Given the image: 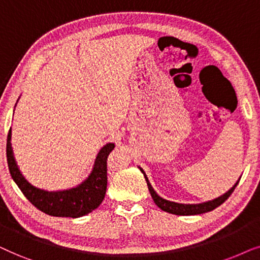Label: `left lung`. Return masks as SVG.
<instances>
[{
  "instance_id": "obj_1",
  "label": "left lung",
  "mask_w": 260,
  "mask_h": 260,
  "mask_svg": "<svg viewBox=\"0 0 260 260\" xmlns=\"http://www.w3.org/2000/svg\"><path fill=\"white\" fill-rule=\"evenodd\" d=\"M140 171L144 174V177H145V179H146L148 190H150V193H151L152 199H153L155 205H157L161 210H164V212L175 214V215H197V214H203V213L210 212V210L217 208V207L222 205L224 201H226L228 197L231 196V193L234 191L235 186L238 185L239 181H240V178H239V181L235 183V184L232 186V188L228 190L226 193H223V195L217 197V199L208 201V202L197 203V205H184V203H177V202H172V201H168V200L162 199V197L159 196L158 193L154 191V189L152 188V185H151L150 181H148L146 174H145L144 170L141 168H140Z\"/></svg>"
}]
</instances>
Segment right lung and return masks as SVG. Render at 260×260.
Listing matches in <instances>:
<instances>
[{
  "mask_svg": "<svg viewBox=\"0 0 260 260\" xmlns=\"http://www.w3.org/2000/svg\"><path fill=\"white\" fill-rule=\"evenodd\" d=\"M10 139L12 128L7 137V161L10 176L34 207L51 216L81 217L101 205L107 190V158L115 147L113 143H108L100 150L91 174L84 182L76 188L47 191L32 185L23 177L14 158Z\"/></svg>",
  "mask_w": 260,
  "mask_h": 260,
  "instance_id": "obj_1",
  "label": "right lung"
}]
</instances>
